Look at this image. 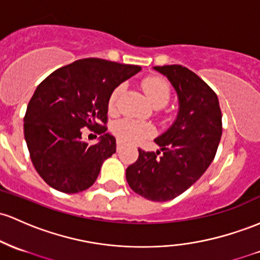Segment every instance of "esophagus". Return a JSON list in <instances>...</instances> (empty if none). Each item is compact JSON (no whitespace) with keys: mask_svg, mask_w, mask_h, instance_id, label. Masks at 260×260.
<instances>
[{"mask_svg":"<svg viewBox=\"0 0 260 260\" xmlns=\"http://www.w3.org/2000/svg\"><path fill=\"white\" fill-rule=\"evenodd\" d=\"M121 148H122V143L121 142H117V150H121Z\"/></svg>","mask_w":260,"mask_h":260,"instance_id":"obj_1","label":"esophagus"}]
</instances>
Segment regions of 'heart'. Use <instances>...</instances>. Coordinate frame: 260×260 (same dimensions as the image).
<instances>
[{"instance_id":"obj_1","label":"heart","mask_w":260,"mask_h":260,"mask_svg":"<svg viewBox=\"0 0 260 260\" xmlns=\"http://www.w3.org/2000/svg\"><path fill=\"white\" fill-rule=\"evenodd\" d=\"M142 88L147 95L150 104L155 108H160L169 102L170 85L164 79L158 76H149L142 81ZM124 92V85L121 84L113 88L108 99V110L116 112L119 100ZM113 133L121 142L129 144H137L145 141L154 135V127L147 122L133 121V119H122L113 125Z\"/></svg>"}]
</instances>
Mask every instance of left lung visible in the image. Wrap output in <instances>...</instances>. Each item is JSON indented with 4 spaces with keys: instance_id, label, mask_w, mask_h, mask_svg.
<instances>
[{
    "instance_id": "obj_1",
    "label": "left lung",
    "mask_w": 260,
    "mask_h": 260,
    "mask_svg": "<svg viewBox=\"0 0 260 260\" xmlns=\"http://www.w3.org/2000/svg\"><path fill=\"white\" fill-rule=\"evenodd\" d=\"M154 70L175 88L178 117L154 139L160 150L138 149V159L127 168L125 179L136 193L161 202L186 191L210 167L222 136V113L215 91L187 68L164 65Z\"/></svg>"
}]
</instances>
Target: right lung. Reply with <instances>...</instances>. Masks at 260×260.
Wrapping results in <instances>:
<instances>
[{"instance_id": "obj_1", "label": "right lung", "mask_w": 260, "mask_h": 260, "mask_svg": "<svg viewBox=\"0 0 260 260\" xmlns=\"http://www.w3.org/2000/svg\"><path fill=\"white\" fill-rule=\"evenodd\" d=\"M142 70L99 58L80 59L51 73L34 91L24 116V138L37 173L53 189L76 193L92 186L102 162L116 153L106 133L113 88ZM87 126L98 145L82 139Z\"/></svg>"}]
</instances>
